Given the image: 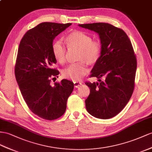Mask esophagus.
Masks as SVG:
<instances>
[{
	"instance_id": "esophagus-1",
	"label": "esophagus",
	"mask_w": 152,
	"mask_h": 152,
	"mask_svg": "<svg viewBox=\"0 0 152 152\" xmlns=\"http://www.w3.org/2000/svg\"><path fill=\"white\" fill-rule=\"evenodd\" d=\"M74 85H75V87L76 88H78L82 85V83L81 82H78V81H74Z\"/></svg>"
}]
</instances>
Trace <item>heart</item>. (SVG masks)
I'll list each match as a JSON object with an SVG mask.
<instances>
[{"label":"heart","instance_id":"heart-1","mask_svg":"<svg viewBox=\"0 0 152 152\" xmlns=\"http://www.w3.org/2000/svg\"><path fill=\"white\" fill-rule=\"evenodd\" d=\"M65 42L68 48L80 49L77 60L81 61L69 65L62 71V75L67 79L79 81L88 72V68L84 61L90 64H95L100 58L102 44L98 40H92L89 34L79 31L70 33L66 37ZM52 51L56 60L60 64H64L66 49L61 40L54 41Z\"/></svg>","mask_w":152,"mask_h":152}]
</instances>
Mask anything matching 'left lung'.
Returning a JSON list of instances; mask_svg holds the SVG:
<instances>
[{"instance_id":"1","label":"left lung","mask_w":152,"mask_h":152,"mask_svg":"<svg viewBox=\"0 0 152 152\" xmlns=\"http://www.w3.org/2000/svg\"><path fill=\"white\" fill-rule=\"evenodd\" d=\"M78 26L98 33L102 44L100 58L91 71L99 83L86 82L91 88L86 109L96 118H112L126 106L134 91L137 60L131 42L123 30L108 23ZM103 76L106 80L101 81Z\"/></svg>"}]
</instances>
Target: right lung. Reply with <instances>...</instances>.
Here are the masks:
<instances>
[{
	"mask_svg": "<svg viewBox=\"0 0 152 152\" xmlns=\"http://www.w3.org/2000/svg\"><path fill=\"white\" fill-rule=\"evenodd\" d=\"M72 24L43 22L29 30L19 44L15 77L27 105L34 114L47 120L63 115L74 83L64 79L50 85V77L59 75L52 45L54 38ZM54 78V77H53Z\"/></svg>",
	"mask_w": 152,
	"mask_h": 152,
	"instance_id": "obj_1",
	"label": "right lung"
}]
</instances>
